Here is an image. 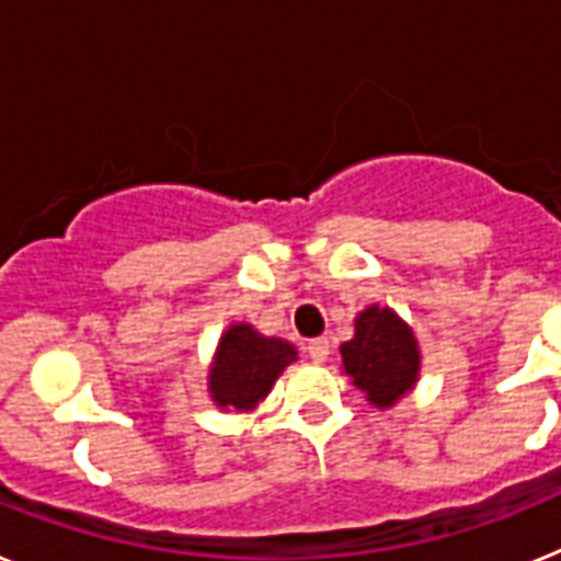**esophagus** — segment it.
Instances as JSON below:
<instances>
[{"instance_id": "esophagus-1", "label": "esophagus", "mask_w": 561, "mask_h": 561, "mask_svg": "<svg viewBox=\"0 0 561 561\" xmlns=\"http://www.w3.org/2000/svg\"><path fill=\"white\" fill-rule=\"evenodd\" d=\"M328 351H331V345H328V339H322V336L310 339L308 345H305V353H308V359L317 362V365H319V362L328 359Z\"/></svg>"}]
</instances>
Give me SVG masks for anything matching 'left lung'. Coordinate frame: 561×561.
Masks as SVG:
<instances>
[{"mask_svg":"<svg viewBox=\"0 0 561 561\" xmlns=\"http://www.w3.org/2000/svg\"><path fill=\"white\" fill-rule=\"evenodd\" d=\"M342 368L376 408H390L416 385V336L390 308L370 305L356 317V333L339 347Z\"/></svg>","mask_w":561,"mask_h":561,"instance_id":"8db88e82","label":"left lung"}]
</instances>
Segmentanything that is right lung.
I'll use <instances>...</instances> for the list:
<instances>
[{"label":"right lung","instance_id":"add662e5","mask_svg":"<svg viewBox=\"0 0 561 561\" xmlns=\"http://www.w3.org/2000/svg\"><path fill=\"white\" fill-rule=\"evenodd\" d=\"M290 362H296V347L290 342L262 336L244 322L230 324L210 365V399L225 411H253Z\"/></svg>","mask_w":561,"mask_h":561}]
</instances>
